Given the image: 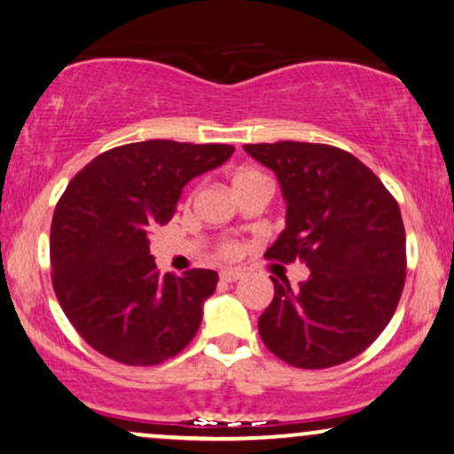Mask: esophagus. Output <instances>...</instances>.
<instances>
[{
	"instance_id": "esophagus-1",
	"label": "esophagus",
	"mask_w": 454,
	"mask_h": 454,
	"mask_svg": "<svg viewBox=\"0 0 454 454\" xmlns=\"http://www.w3.org/2000/svg\"><path fill=\"white\" fill-rule=\"evenodd\" d=\"M240 277H243V274H240L239 270H232V268H226L220 272V278L223 280V283H237Z\"/></svg>"
}]
</instances>
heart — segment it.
I'll use <instances>...</instances> for the list:
<instances>
[{"mask_svg": "<svg viewBox=\"0 0 454 454\" xmlns=\"http://www.w3.org/2000/svg\"><path fill=\"white\" fill-rule=\"evenodd\" d=\"M232 186H234V192L239 194V192L251 191V188H270V182H268V177L262 174V171L245 168V169H239L237 174H234ZM217 251H220V255H223V257H234L237 255L239 247H237V243H232V240H223Z\"/></svg>", "mask_w": 454, "mask_h": 454, "instance_id": "b5f03b06", "label": "heart"}]
</instances>
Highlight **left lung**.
<instances>
[{
    "instance_id": "1",
    "label": "left lung",
    "mask_w": 454,
    "mask_h": 454,
    "mask_svg": "<svg viewBox=\"0 0 454 454\" xmlns=\"http://www.w3.org/2000/svg\"><path fill=\"white\" fill-rule=\"evenodd\" d=\"M277 174L286 228L268 260H301L297 286L272 278L257 320L262 341L297 369H329L363 354L392 320L406 278V234L395 199L354 154L312 142L245 145Z\"/></svg>"
}]
</instances>
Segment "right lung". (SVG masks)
<instances>
[{
  "label": "right lung",
  "mask_w": 454,
  "mask_h": 454,
  "mask_svg": "<svg viewBox=\"0 0 454 454\" xmlns=\"http://www.w3.org/2000/svg\"><path fill=\"white\" fill-rule=\"evenodd\" d=\"M232 153L231 145L134 142L98 154L67 186L51 220V285L96 352L153 366L197 335L217 272L160 277L148 237L176 214L182 188Z\"/></svg>",
  "instance_id": "1"
}]
</instances>
